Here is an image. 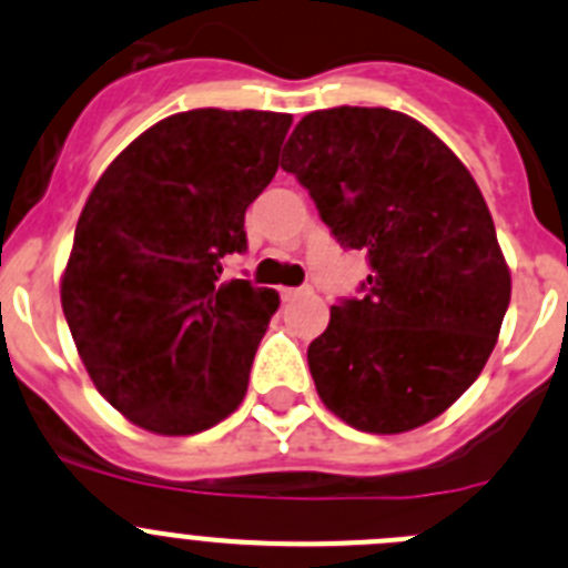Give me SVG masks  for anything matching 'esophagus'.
Instances as JSON below:
<instances>
[{
  "label": "esophagus",
  "mask_w": 568,
  "mask_h": 568,
  "mask_svg": "<svg viewBox=\"0 0 568 568\" xmlns=\"http://www.w3.org/2000/svg\"><path fill=\"white\" fill-rule=\"evenodd\" d=\"M302 294H305V288H280V296H283L285 302L296 300V296H302Z\"/></svg>",
  "instance_id": "1"
}]
</instances>
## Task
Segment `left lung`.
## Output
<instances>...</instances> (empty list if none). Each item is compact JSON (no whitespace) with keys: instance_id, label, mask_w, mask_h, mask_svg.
<instances>
[{"instance_id":"left-lung-1","label":"left lung","mask_w":568,"mask_h":568,"mask_svg":"<svg viewBox=\"0 0 568 568\" xmlns=\"http://www.w3.org/2000/svg\"><path fill=\"white\" fill-rule=\"evenodd\" d=\"M283 171L373 268L308 347L322 404L373 434L443 415L479 378L510 305V272L468 168L400 111L338 105L302 116Z\"/></svg>"}]
</instances>
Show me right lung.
<instances>
[{
	"instance_id": "1",
	"label": "right lung",
	"mask_w": 568,
	"mask_h": 568,
	"mask_svg": "<svg viewBox=\"0 0 568 568\" xmlns=\"http://www.w3.org/2000/svg\"><path fill=\"white\" fill-rule=\"evenodd\" d=\"M291 114L193 109L136 136L89 193L61 305L89 378L131 423L184 437L246 395L272 288L224 283L246 206L277 173Z\"/></svg>"
}]
</instances>
